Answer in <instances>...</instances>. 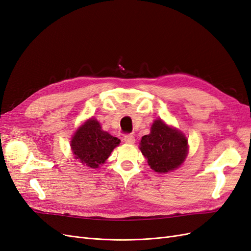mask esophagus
I'll use <instances>...</instances> for the list:
<instances>
[{
    "label": "esophagus",
    "instance_id": "esophagus-1",
    "mask_svg": "<svg viewBox=\"0 0 251 251\" xmlns=\"http://www.w3.org/2000/svg\"><path fill=\"white\" fill-rule=\"evenodd\" d=\"M124 141L126 143H130V144H133L135 142V137L133 135L131 134H126L124 136Z\"/></svg>",
    "mask_w": 251,
    "mask_h": 251
}]
</instances>
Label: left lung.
I'll return each instance as SVG.
<instances>
[{"mask_svg":"<svg viewBox=\"0 0 251 251\" xmlns=\"http://www.w3.org/2000/svg\"><path fill=\"white\" fill-rule=\"evenodd\" d=\"M148 159L151 170L157 173H169L178 169L184 162L188 153L187 138L177 128L156 119L151 133L144 135L139 147Z\"/></svg>","mask_w":251,"mask_h":251,"instance_id":"8db88e82","label":"left lung"}]
</instances>
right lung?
<instances>
[{"instance_id": "obj_1", "label": "right lung", "mask_w": 251, "mask_h": 251, "mask_svg": "<svg viewBox=\"0 0 251 251\" xmlns=\"http://www.w3.org/2000/svg\"><path fill=\"white\" fill-rule=\"evenodd\" d=\"M120 140L101 130L100 123L94 118L88 119L74 133L71 150L75 159L91 169L103 164Z\"/></svg>"}]
</instances>
